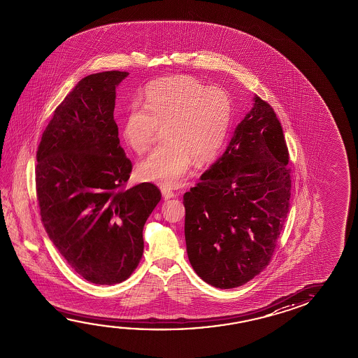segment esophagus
Segmentation results:
<instances>
[{"label": "esophagus", "instance_id": "esophagus-1", "mask_svg": "<svg viewBox=\"0 0 358 358\" xmlns=\"http://www.w3.org/2000/svg\"><path fill=\"white\" fill-rule=\"evenodd\" d=\"M161 192H162V197H164V199H170L175 197V192H173L172 189H170V188H162V189H161Z\"/></svg>", "mask_w": 358, "mask_h": 358}]
</instances>
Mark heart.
<instances>
[{
  "mask_svg": "<svg viewBox=\"0 0 358 358\" xmlns=\"http://www.w3.org/2000/svg\"><path fill=\"white\" fill-rule=\"evenodd\" d=\"M232 100L226 90L206 87L194 77H164L147 86L143 107L129 106L122 137L138 155L151 147L157 127L164 142L138 166L140 176L176 187L192 164L215 159L229 132Z\"/></svg>",
  "mask_w": 358,
  "mask_h": 358,
  "instance_id": "obj_1",
  "label": "heart"
}]
</instances>
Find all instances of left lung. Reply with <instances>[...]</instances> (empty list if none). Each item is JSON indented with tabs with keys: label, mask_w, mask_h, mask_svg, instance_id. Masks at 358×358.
<instances>
[{
	"label": "left lung",
	"mask_w": 358,
	"mask_h": 358,
	"mask_svg": "<svg viewBox=\"0 0 358 358\" xmlns=\"http://www.w3.org/2000/svg\"><path fill=\"white\" fill-rule=\"evenodd\" d=\"M287 164L281 123L255 96L226 151L183 196L188 259L208 285L238 287L270 264L289 210Z\"/></svg>",
	"instance_id": "obj_1"
}]
</instances>
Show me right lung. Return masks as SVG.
<instances>
[{"label":"right lung","mask_w":358,"mask_h":358,"mask_svg":"<svg viewBox=\"0 0 358 358\" xmlns=\"http://www.w3.org/2000/svg\"><path fill=\"white\" fill-rule=\"evenodd\" d=\"M129 72L83 78L53 112L37 150L36 192L50 240L85 280H127L143 255L142 231L157 186L127 188L132 164L113 120L116 87Z\"/></svg>","instance_id":"obj_1"}]
</instances>
